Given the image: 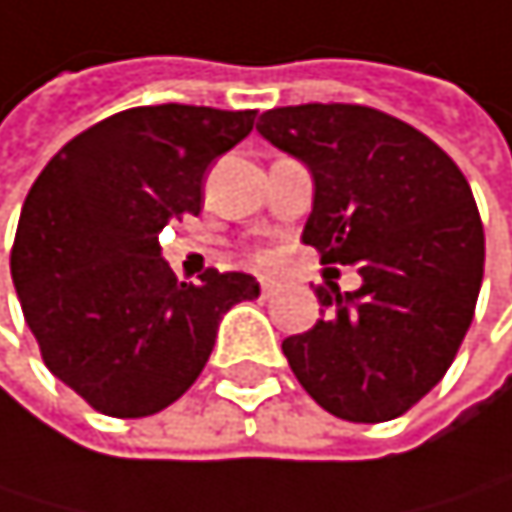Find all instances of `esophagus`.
Returning <instances> with one entry per match:
<instances>
[{"mask_svg":"<svg viewBox=\"0 0 512 512\" xmlns=\"http://www.w3.org/2000/svg\"><path fill=\"white\" fill-rule=\"evenodd\" d=\"M276 291H279V282H276V279H261V297H264V300H270Z\"/></svg>","mask_w":512,"mask_h":512,"instance_id":"esophagus-1","label":"esophagus"}]
</instances>
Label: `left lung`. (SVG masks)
Listing matches in <instances>:
<instances>
[{"instance_id": "obj_1", "label": "left lung", "mask_w": 512, "mask_h": 512, "mask_svg": "<svg viewBox=\"0 0 512 512\" xmlns=\"http://www.w3.org/2000/svg\"><path fill=\"white\" fill-rule=\"evenodd\" d=\"M258 133L312 175L303 242L358 267L315 288L321 318L282 352L327 413L404 416L449 370L483 285L486 236L467 178L428 136L367 105L270 108Z\"/></svg>"}]
</instances>
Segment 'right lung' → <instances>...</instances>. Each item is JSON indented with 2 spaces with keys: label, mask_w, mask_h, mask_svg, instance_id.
<instances>
[{
  "label": "right lung",
  "mask_w": 512,
  "mask_h": 512,
  "mask_svg": "<svg viewBox=\"0 0 512 512\" xmlns=\"http://www.w3.org/2000/svg\"><path fill=\"white\" fill-rule=\"evenodd\" d=\"M254 112L127 108L75 136L20 209L11 279L48 370L105 416L166 410L203 373L224 312L254 300L248 273L178 282L160 230L203 206L209 163Z\"/></svg>",
  "instance_id": "1"
}]
</instances>
